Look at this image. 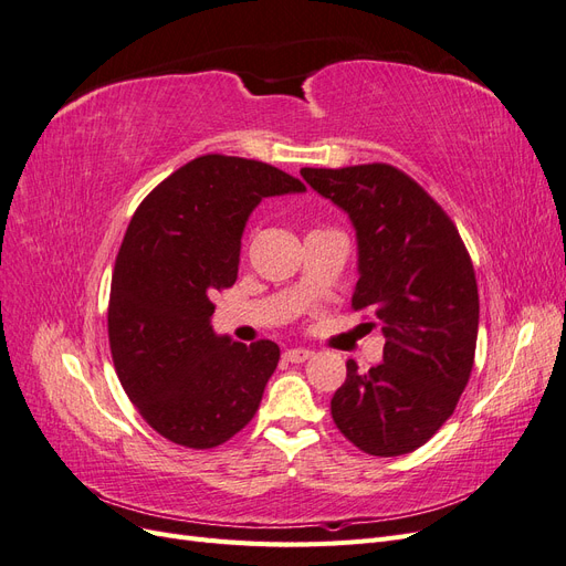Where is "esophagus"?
<instances>
[{
  "label": "esophagus",
  "mask_w": 566,
  "mask_h": 566,
  "mask_svg": "<svg viewBox=\"0 0 566 566\" xmlns=\"http://www.w3.org/2000/svg\"><path fill=\"white\" fill-rule=\"evenodd\" d=\"M283 356H285V361H290V364H304L306 358L312 356V352H310V349H302V347H297V349H287Z\"/></svg>",
  "instance_id": "obj_1"
}]
</instances>
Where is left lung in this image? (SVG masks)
Listing matches in <instances>:
<instances>
[{"label":"left lung","mask_w":566,"mask_h":566,"mask_svg":"<svg viewBox=\"0 0 566 566\" xmlns=\"http://www.w3.org/2000/svg\"><path fill=\"white\" fill-rule=\"evenodd\" d=\"M300 175L347 212L358 250L352 306L370 310L385 335L380 366L358 373L347 361L333 420L368 455L416 451L453 416L472 373L479 295L470 254L449 214L397 167Z\"/></svg>","instance_id":"8db88e82"}]
</instances>
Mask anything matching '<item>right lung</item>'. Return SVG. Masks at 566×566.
I'll list each match as a JSON object with an SVG mask.
<instances>
[{
    "mask_svg": "<svg viewBox=\"0 0 566 566\" xmlns=\"http://www.w3.org/2000/svg\"><path fill=\"white\" fill-rule=\"evenodd\" d=\"M304 191L266 163L202 156L153 188L129 221L111 283V354L129 401L179 447H219L260 408L281 349L217 335L212 295L235 283L262 198Z\"/></svg>",
    "mask_w": 566,
    "mask_h": 566,
    "instance_id": "right-lung-1",
    "label": "right lung"
}]
</instances>
